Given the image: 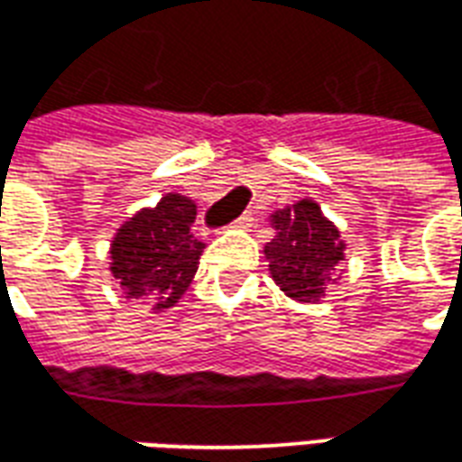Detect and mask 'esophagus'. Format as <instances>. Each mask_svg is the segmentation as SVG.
<instances>
[{
  "label": "esophagus",
  "instance_id": "esophagus-1",
  "mask_svg": "<svg viewBox=\"0 0 462 462\" xmlns=\"http://www.w3.org/2000/svg\"><path fill=\"white\" fill-rule=\"evenodd\" d=\"M250 225H252V217H250V215H240L237 220L232 222L230 227H232V230H247Z\"/></svg>",
  "mask_w": 462,
  "mask_h": 462
}]
</instances>
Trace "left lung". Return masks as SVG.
<instances>
[{
    "mask_svg": "<svg viewBox=\"0 0 462 462\" xmlns=\"http://www.w3.org/2000/svg\"><path fill=\"white\" fill-rule=\"evenodd\" d=\"M274 237L264 245L272 280L290 300L314 304L337 282L334 272L344 262L346 245L339 227L324 217L319 202L301 198L270 215Z\"/></svg>",
    "mask_w": 462,
    "mask_h": 462,
    "instance_id": "obj_1",
    "label": "left lung"
}]
</instances>
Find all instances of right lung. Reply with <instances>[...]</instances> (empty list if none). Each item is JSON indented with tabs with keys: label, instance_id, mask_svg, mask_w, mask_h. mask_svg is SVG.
Masks as SVG:
<instances>
[{
	"label": "right lung",
	"instance_id": "add662e5",
	"mask_svg": "<svg viewBox=\"0 0 462 462\" xmlns=\"http://www.w3.org/2000/svg\"><path fill=\"white\" fill-rule=\"evenodd\" d=\"M195 215L190 198L168 192L155 208H143L118 227L108 270L128 300L148 301L155 314L180 301L205 250L190 232Z\"/></svg>",
	"mask_w": 462,
	"mask_h": 462
}]
</instances>
